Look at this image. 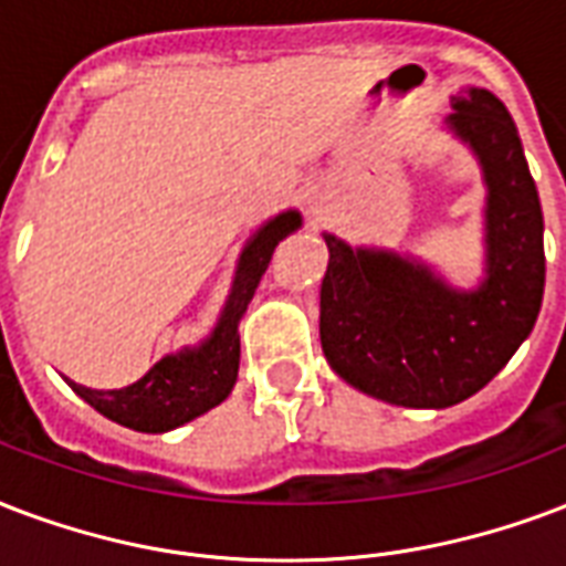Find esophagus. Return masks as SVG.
<instances>
[{
    "label": "esophagus",
    "instance_id": "34e87169",
    "mask_svg": "<svg viewBox=\"0 0 566 566\" xmlns=\"http://www.w3.org/2000/svg\"><path fill=\"white\" fill-rule=\"evenodd\" d=\"M308 205H312V213H321V196H312Z\"/></svg>",
    "mask_w": 566,
    "mask_h": 566
}]
</instances>
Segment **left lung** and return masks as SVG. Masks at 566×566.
<instances>
[{"mask_svg": "<svg viewBox=\"0 0 566 566\" xmlns=\"http://www.w3.org/2000/svg\"><path fill=\"white\" fill-rule=\"evenodd\" d=\"M448 127L486 178V279L451 291L427 266L326 234L321 344L332 370L395 407L446 409L511 361L541 314L546 254L537 187L504 103L486 88L454 101Z\"/></svg>", "mask_w": 566, "mask_h": 566, "instance_id": "8db88e82", "label": "left lung"}]
</instances>
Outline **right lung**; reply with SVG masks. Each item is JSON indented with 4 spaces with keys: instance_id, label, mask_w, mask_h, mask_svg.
<instances>
[{
    "instance_id": "add662e5",
    "label": "right lung",
    "mask_w": 566,
    "mask_h": 566,
    "mask_svg": "<svg viewBox=\"0 0 566 566\" xmlns=\"http://www.w3.org/2000/svg\"><path fill=\"white\" fill-rule=\"evenodd\" d=\"M300 213L275 216L258 234L249 240L240 266H237L234 291L228 296V305L213 335L198 347L184 350L178 356H166L154 368L127 388L115 391H94L80 382L71 388L85 403H92L101 416L142 430V433H166L171 427H180L192 418L205 416L207 409L219 407L231 395L240 368V321L254 296V287L270 266L279 240L300 228Z\"/></svg>"
}]
</instances>
